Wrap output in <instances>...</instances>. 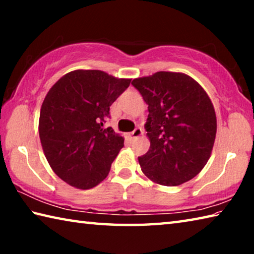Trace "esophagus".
<instances>
[{"label": "esophagus", "mask_w": 254, "mask_h": 254, "mask_svg": "<svg viewBox=\"0 0 254 254\" xmlns=\"http://www.w3.org/2000/svg\"><path fill=\"white\" fill-rule=\"evenodd\" d=\"M141 134H142V130H141V127H136L134 131L128 133V136H130L131 139H136V137H139Z\"/></svg>", "instance_id": "34e87169"}]
</instances>
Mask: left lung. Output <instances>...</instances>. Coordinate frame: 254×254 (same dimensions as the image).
Here are the masks:
<instances>
[{
    "mask_svg": "<svg viewBox=\"0 0 254 254\" xmlns=\"http://www.w3.org/2000/svg\"><path fill=\"white\" fill-rule=\"evenodd\" d=\"M148 104L150 149L139 163L162 186H178L198 175L212 153L216 114L204 88L183 72L158 71L132 80Z\"/></svg>",
    "mask_w": 254,
    "mask_h": 254,
    "instance_id": "1",
    "label": "left lung"
}]
</instances>
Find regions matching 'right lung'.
I'll return each instance as SVG.
<instances>
[{
	"label": "right lung",
	"mask_w": 254,
	"mask_h": 254,
	"mask_svg": "<svg viewBox=\"0 0 254 254\" xmlns=\"http://www.w3.org/2000/svg\"><path fill=\"white\" fill-rule=\"evenodd\" d=\"M130 83L102 70L77 69L47 93L39 118L42 150L54 173L70 186L91 189L109 175L124 137L103 127Z\"/></svg>",
	"instance_id": "add662e5"
}]
</instances>
